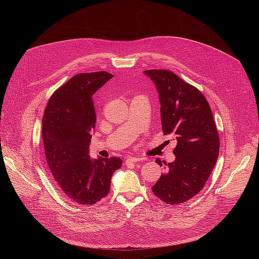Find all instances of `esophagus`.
<instances>
[{
  "mask_svg": "<svg viewBox=\"0 0 259 259\" xmlns=\"http://www.w3.org/2000/svg\"><path fill=\"white\" fill-rule=\"evenodd\" d=\"M141 159L138 157H128L126 160V163H136L139 162Z\"/></svg>",
  "mask_w": 259,
  "mask_h": 259,
  "instance_id": "1",
  "label": "esophagus"
}]
</instances>
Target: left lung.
I'll return each mask as SVG.
<instances>
[{"label":"left lung","instance_id":"8db88e82","mask_svg":"<svg viewBox=\"0 0 259 259\" xmlns=\"http://www.w3.org/2000/svg\"><path fill=\"white\" fill-rule=\"evenodd\" d=\"M157 86L164 135H173L175 160L152 188L170 205L184 203L199 194L218 158L219 135L210 105L195 86L168 69L144 70ZM169 143V140L167 141ZM156 162L162 166L158 159Z\"/></svg>","mask_w":259,"mask_h":259}]
</instances>
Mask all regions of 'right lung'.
Wrapping results in <instances>:
<instances>
[{
	"label": "right lung",
	"instance_id": "obj_1",
	"mask_svg": "<svg viewBox=\"0 0 259 259\" xmlns=\"http://www.w3.org/2000/svg\"><path fill=\"white\" fill-rule=\"evenodd\" d=\"M114 76L107 71L77 73L50 97L42 126L47 164L62 195L93 205L108 195L110 179L123 161L88 155L96 124L93 94Z\"/></svg>",
	"mask_w": 259,
	"mask_h": 259
}]
</instances>
